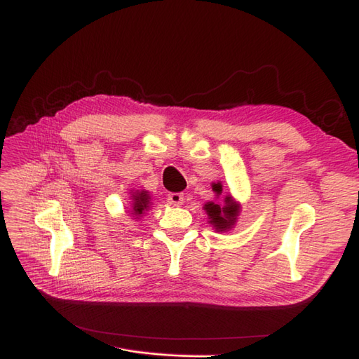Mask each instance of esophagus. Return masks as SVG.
<instances>
[{
    "instance_id": "1",
    "label": "esophagus",
    "mask_w": 359,
    "mask_h": 359,
    "mask_svg": "<svg viewBox=\"0 0 359 359\" xmlns=\"http://www.w3.org/2000/svg\"><path fill=\"white\" fill-rule=\"evenodd\" d=\"M167 200L170 204H172V206H180V204L183 203V194L182 192H171V194H168Z\"/></svg>"
}]
</instances>
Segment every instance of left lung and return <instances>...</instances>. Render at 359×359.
Returning <instances> with one entry per match:
<instances>
[{
    "instance_id": "1",
    "label": "left lung",
    "mask_w": 359,
    "mask_h": 359,
    "mask_svg": "<svg viewBox=\"0 0 359 359\" xmlns=\"http://www.w3.org/2000/svg\"><path fill=\"white\" fill-rule=\"evenodd\" d=\"M213 192L217 196H221L222 185L219 182L212 185ZM204 210H206L209 222L213 225L217 231H227L230 230L234 224H236L238 215H239V204L233 200L231 196H227L224 198V204L209 201L204 204Z\"/></svg>"
}]
</instances>
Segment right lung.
Segmentation results:
<instances>
[{
	"instance_id": "right-lung-1",
	"label": "right lung",
	"mask_w": 359,
	"mask_h": 359,
	"mask_svg": "<svg viewBox=\"0 0 359 359\" xmlns=\"http://www.w3.org/2000/svg\"><path fill=\"white\" fill-rule=\"evenodd\" d=\"M150 206V197L147 191H137L132 194V215L140 218Z\"/></svg>"
}]
</instances>
